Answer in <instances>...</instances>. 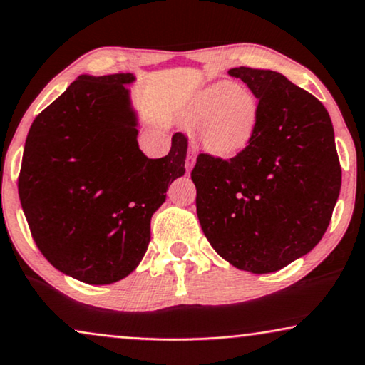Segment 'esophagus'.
<instances>
[{
	"label": "esophagus",
	"instance_id": "34e87169",
	"mask_svg": "<svg viewBox=\"0 0 365 365\" xmlns=\"http://www.w3.org/2000/svg\"><path fill=\"white\" fill-rule=\"evenodd\" d=\"M192 164H194V154H191V156H187V159H186V171L187 173H191Z\"/></svg>",
	"mask_w": 365,
	"mask_h": 365
}]
</instances>
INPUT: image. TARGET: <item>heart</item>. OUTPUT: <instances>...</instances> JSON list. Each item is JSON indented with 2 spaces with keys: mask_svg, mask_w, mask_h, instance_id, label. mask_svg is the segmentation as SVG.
<instances>
[{
  "mask_svg": "<svg viewBox=\"0 0 365 365\" xmlns=\"http://www.w3.org/2000/svg\"><path fill=\"white\" fill-rule=\"evenodd\" d=\"M259 121V104L236 83L219 81L196 99L192 123L204 124L201 141L209 154L231 158L251 143Z\"/></svg>",
  "mask_w": 365,
  "mask_h": 365,
  "instance_id": "b5f03b06",
  "label": "heart"
}]
</instances>
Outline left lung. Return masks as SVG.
Wrapping results in <instances>:
<instances>
[{
    "label": "left lung",
    "instance_id": "1",
    "mask_svg": "<svg viewBox=\"0 0 365 365\" xmlns=\"http://www.w3.org/2000/svg\"><path fill=\"white\" fill-rule=\"evenodd\" d=\"M227 73L259 99V121L234 158L197 156V217L219 256L267 274L312 251L331 222L342 178L334 128L324 104L281 73Z\"/></svg>",
    "mask_w": 365,
    "mask_h": 365
}]
</instances>
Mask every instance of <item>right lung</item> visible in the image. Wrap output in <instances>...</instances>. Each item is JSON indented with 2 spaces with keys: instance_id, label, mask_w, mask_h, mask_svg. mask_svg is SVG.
I'll return each mask as SVG.
<instances>
[{
  "instance_id": "add662e5",
  "label": "right lung",
  "mask_w": 365,
  "mask_h": 365,
  "mask_svg": "<svg viewBox=\"0 0 365 365\" xmlns=\"http://www.w3.org/2000/svg\"><path fill=\"white\" fill-rule=\"evenodd\" d=\"M131 73L83 74L34 119L18 178L31 236L58 271L86 284L131 274L151 241V217L186 173L187 138L149 159L138 144Z\"/></svg>"
}]
</instances>
